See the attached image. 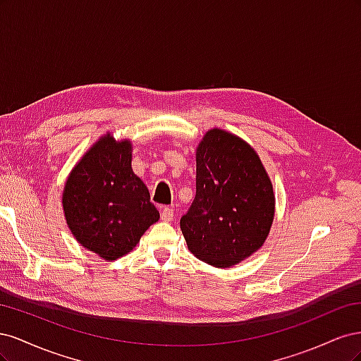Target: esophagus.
<instances>
[{
	"mask_svg": "<svg viewBox=\"0 0 361 361\" xmlns=\"http://www.w3.org/2000/svg\"><path fill=\"white\" fill-rule=\"evenodd\" d=\"M173 216H174V211L171 209V207H162V211H161V220L162 221H171L173 220Z\"/></svg>",
	"mask_w": 361,
	"mask_h": 361,
	"instance_id": "34e87169",
	"label": "esophagus"
}]
</instances>
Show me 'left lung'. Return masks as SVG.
<instances>
[{
	"instance_id": "8db88e82",
	"label": "left lung",
	"mask_w": 361,
	"mask_h": 361,
	"mask_svg": "<svg viewBox=\"0 0 361 361\" xmlns=\"http://www.w3.org/2000/svg\"><path fill=\"white\" fill-rule=\"evenodd\" d=\"M195 162V197L180 231L195 257L228 268L264 245L274 220L272 183L255 149L218 128L204 134Z\"/></svg>"
}]
</instances>
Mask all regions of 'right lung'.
Returning <instances> with one entry per match:
<instances>
[{
  "mask_svg": "<svg viewBox=\"0 0 361 361\" xmlns=\"http://www.w3.org/2000/svg\"><path fill=\"white\" fill-rule=\"evenodd\" d=\"M130 161V141L106 134L76 164L64 185L63 209L72 235L105 260L129 253L159 220Z\"/></svg>",
  "mask_w": 361,
  "mask_h": 361,
  "instance_id": "obj_1",
  "label": "right lung"
}]
</instances>
